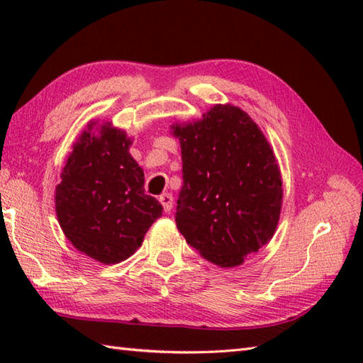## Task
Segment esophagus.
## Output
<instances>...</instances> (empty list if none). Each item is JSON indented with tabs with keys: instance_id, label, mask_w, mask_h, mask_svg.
Masks as SVG:
<instances>
[{
	"instance_id": "34e87169",
	"label": "esophagus",
	"mask_w": 363,
	"mask_h": 363,
	"mask_svg": "<svg viewBox=\"0 0 363 363\" xmlns=\"http://www.w3.org/2000/svg\"><path fill=\"white\" fill-rule=\"evenodd\" d=\"M159 201H160L162 207H164V211L167 213L173 209V196H172V194H162L159 196Z\"/></svg>"
}]
</instances>
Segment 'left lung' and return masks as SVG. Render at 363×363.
<instances>
[{
  "label": "left lung",
  "instance_id": "left-lung-1",
  "mask_svg": "<svg viewBox=\"0 0 363 363\" xmlns=\"http://www.w3.org/2000/svg\"><path fill=\"white\" fill-rule=\"evenodd\" d=\"M182 179L176 226L212 264L233 268L272 240L282 207L274 151L248 113L215 104L201 120L173 123Z\"/></svg>",
  "mask_w": 363,
  "mask_h": 363
}]
</instances>
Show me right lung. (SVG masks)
Instances as JSON below:
<instances>
[{"label":"right lung","mask_w":363,"mask_h":363,"mask_svg":"<svg viewBox=\"0 0 363 363\" xmlns=\"http://www.w3.org/2000/svg\"><path fill=\"white\" fill-rule=\"evenodd\" d=\"M73 143L56 187V215L76 250L104 265L118 264L140 248L162 215L156 198L145 195V174L129 146L133 138L111 121Z\"/></svg>","instance_id":"right-lung-1"}]
</instances>
